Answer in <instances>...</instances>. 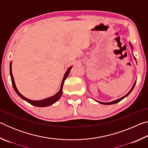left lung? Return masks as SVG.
Listing matches in <instances>:
<instances>
[{"label": "left lung", "instance_id": "1", "mask_svg": "<svg viewBox=\"0 0 148 148\" xmlns=\"http://www.w3.org/2000/svg\"><path fill=\"white\" fill-rule=\"evenodd\" d=\"M129 45H130V46H131L132 49H133V47H132V45H131V42H129ZM134 57V59H135V61H136V58H135L134 57V56H133ZM136 81H135V82H134V85H133V86H132V87L131 88V89L129 91V92H128V93H127V95H125V96H123V97H121V98H120V99H117V100H116V101H112V102H99V101H96L97 102H98L99 103H100V104H105V105H110V104H116V103H117V102H119V101H121V100H123V99H125V97H127V96H128V95L131 93V91H132V89H134V86H135V84H136Z\"/></svg>", "mask_w": 148, "mask_h": 148}]
</instances>
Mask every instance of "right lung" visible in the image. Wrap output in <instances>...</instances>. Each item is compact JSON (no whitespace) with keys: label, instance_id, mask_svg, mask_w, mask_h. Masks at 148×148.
Masks as SVG:
<instances>
[{"label":"right lung","instance_id":"obj_1","mask_svg":"<svg viewBox=\"0 0 148 148\" xmlns=\"http://www.w3.org/2000/svg\"><path fill=\"white\" fill-rule=\"evenodd\" d=\"M12 62H10V74L12 83V86H13V87H14V89L15 90V91L16 92V93L22 99L25 100V101H27V102H29V103L31 104V105H33V106H37V107L49 106H50V105L54 104L55 102H56L60 98H61V95L62 94V87H63L64 82L65 79H66V77H68L69 74L70 73V71H71V70L72 67V66L69 67L68 70L66 71V73L64 74V76L63 77V79H62V83H61V88H60L59 91L58 92H57V93H56V95H53V96H52L51 97H48V98L45 99H43V100H40V101H33V100L29 99L26 98V97H25L24 96H23V95H22L19 92L18 90H17V87L16 86V84H15L13 74H12Z\"/></svg>","mask_w":148,"mask_h":148}]
</instances>
